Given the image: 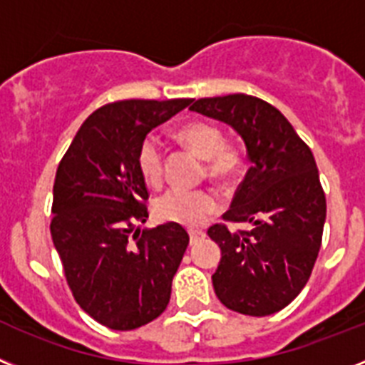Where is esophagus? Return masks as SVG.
<instances>
[{"mask_svg":"<svg viewBox=\"0 0 365 365\" xmlns=\"http://www.w3.org/2000/svg\"><path fill=\"white\" fill-rule=\"evenodd\" d=\"M204 235L206 234H204L202 230H189V240H191V245H195L198 240H202Z\"/></svg>","mask_w":365,"mask_h":365,"instance_id":"34e87169","label":"esophagus"}]
</instances>
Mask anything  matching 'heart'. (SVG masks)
Here are the masks:
<instances>
[{"instance_id":"1","label":"heart","mask_w":365,"mask_h":365,"mask_svg":"<svg viewBox=\"0 0 365 365\" xmlns=\"http://www.w3.org/2000/svg\"><path fill=\"white\" fill-rule=\"evenodd\" d=\"M176 137L202 159H206L207 178L213 182H232L243 168V152L235 145L222 140V131L210 122H187L176 131ZM137 168L145 182L158 187L163 182V155L155 137H146L137 152ZM219 207V198L210 189H170L155 200L158 219L167 222L198 228Z\"/></svg>"}]
</instances>
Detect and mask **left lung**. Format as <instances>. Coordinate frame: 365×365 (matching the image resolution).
<instances>
[{
    "label": "left lung",
    "instance_id": "obj_1",
    "mask_svg": "<svg viewBox=\"0 0 365 365\" xmlns=\"http://www.w3.org/2000/svg\"><path fill=\"white\" fill-rule=\"evenodd\" d=\"M189 109L232 125L250 161L222 219L252 222V230H207L220 247L213 289L240 314L280 312L306 286L323 240L327 198L314 154L286 116L256 96L200 98Z\"/></svg>",
    "mask_w": 365,
    "mask_h": 365
}]
</instances>
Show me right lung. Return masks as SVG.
<instances>
[{"mask_svg": "<svg viewBox=\"0 0 365 365\" xmlns=\"http://www.w3.org/2000/svg\"><path fill=\"white\" fill-rule=\"evenodd\" d=\"M191 98L120 100L88 116L61 159L53 183L51 240L73 299L94 321L133 330L163 314L187 232L148 219V189L137 152L150 130Z\"/></svg>", "mask_w": 365, "mask_h": 365, "instance_id": "1", "label": "right lung"}]
</instances>
